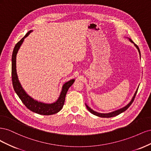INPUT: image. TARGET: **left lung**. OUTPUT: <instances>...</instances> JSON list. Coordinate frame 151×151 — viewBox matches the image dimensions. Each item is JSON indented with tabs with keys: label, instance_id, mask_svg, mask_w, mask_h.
I'll use <instances>...</instances> for the list:
<instances>
[{
	"label": "left lung",
	"instance_id": "1",
	"mask_svg": "<svg viewBox=\"0 0 151 151\" xmlns=\"http://www.w3.org/2000/svg\"><path fill=\"white\" fill-rule=\"evenodd\" d=\"M129 40L130 41V42H131L132 43H133L134 44L135 46L136 47V48H137L138 51H139V52L140 55V52L139 48L138 47L137 45L136 44H135V43H134L133 41H132L131 39L129 38ZM137 91H138V89H137L135 94L134 95V97L132 98V100H131V101H130L129 104H128L127 105V106H125V107H123V108H121V109H118V110H116V111H113V112H111V113H98V112H96V111H95L93 110V109H91V108H89L86 104V106L87 109H88V110L89 111V112L91 113L92 114H93V115H96V116H99V117H102V118H110V117H113V116H117V115H120V113H123V111H126L127 109L130 107V105L132 104V103H133V101H134V99H135V96H136V94H137Z\"/></svg>",
	"mask_w": 151,
	"mask_h": 151
}]
</instances>
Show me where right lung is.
I'll return each mask as SVG.
<instances>
[{
	"label": "right lung",
	"instance_id": "add662e5",
	"mask_svg": "<svg viewBox=\"0 0 151 151\" xmlns=\"http://www.w3.org/2000/svg\"><path fill=\"white\" fill-rule=\"evenodd\" d=\"M32 31H29L26 34V35L22 38L19 42H18L15 45L14 48L13 50L12 55V81L14 89L17 94L18 96L21 100V101L31 111H33L36 113L40 114L43 115H53L60 111L65 102V96L67 91L70 87L74 83L75 80L72 79L67 82L66 83L63 85L62 90L60 94L58 99L56 102L52 104H46L43 103L38 102L36 100H34L31 98L29 95L26 94L24 90L22 89V86L18 80V77L16 72V55L21 45L26 37L28 36Z\"/></svg>",
	"mask_w": 151,
	"mask_h": 151
}]
</instances>
